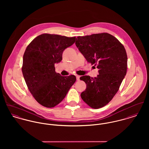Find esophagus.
<instances>
[{"label": "esophagus", "mask_w": 149, "mask_h": 149, "mask_svg": "<svg viewBox=\"0 0 149 149\" xmlns=\"http://www.w3.org/2000/svg\"><path fill=\"white\" fill-rule=\"evenodd\" d=\"M76 79H77V81H79V80H80V76L76 75Z\"/></svg>", "instance_id": "esophagus-1"}]
</instances>
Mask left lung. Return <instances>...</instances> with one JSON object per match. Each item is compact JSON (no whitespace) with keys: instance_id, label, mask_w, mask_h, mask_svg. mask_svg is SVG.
<instances>
[{"instance_id":"1","label":"left lung","mask_w":149,"mask_h":149,"mask_svg":"<svg viewBox=\"0 0 149 149\" xmlns=\"http://www.w3.org/2000/svg\"><path fill=\"white\" fill-rule=\"evenodd\" d=\"M75 43L88 63L97 65L99 73L96 77L80 78L86 85L81 97L92 108L103 107L117 93L126 74L127 56L125 47L106 33L79 36Z\"/></svg>"}]
</instances>
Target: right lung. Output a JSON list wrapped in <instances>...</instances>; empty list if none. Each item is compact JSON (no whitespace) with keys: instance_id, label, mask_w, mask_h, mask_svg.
<instances>
[{"instance_id":"right-lung-1","label":"right lung","mask_w":149,"mask_h":149,"mask_svg":"<svg viewBox=\"0 0 149 149\" xmlns=\"http://www.w3.org/2000/svg\"><path fill=\"white\" fill-rule=\"evenodd\" d=\"M75 41V37L43 34L34 38L24 52L23 77L33 97L43 106L58 104L76 80L74 75L57 73L54 68V64L61 61L64 50Z\"/></svg>"}]
</instances>
